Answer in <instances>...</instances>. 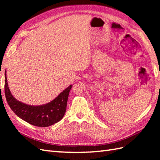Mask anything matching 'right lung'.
Returning a JSON list of instances; mask_svg holds the SVG:
<instances>
[{
  "label": "right lung",
  "instance_id": "1",
  "mask_svg": "<svg viewBox=\"0 0 160 160\" xmlns=\"http://www.w3.org/2000/svg\"><path fill=\"white\" fill-rule=\"evenodd\" d=\"M72 85L68 87L55 99L46 104L32 106L17 100L9 89L5 73V94L11 109L16 115L30 124L39 127H47L62 120L67 109L69 91Z\"/></svg>",
  "mask_w": 160,
  "mask_h": 160
}]
</instances>
